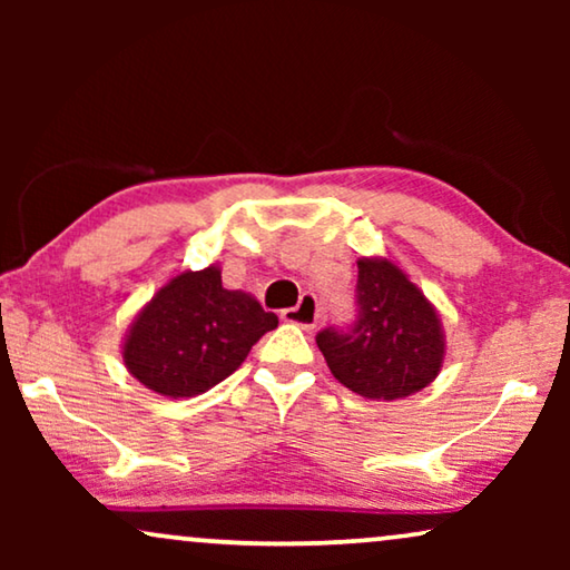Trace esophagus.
I'll return each mask as SVG.
<instances>
[{
	"label": "esophagus",
	"mask_w": 570,
	"mask_h": 570,
	"mask_svg": "<svg viewBox=\"0 0 570 570\" xmlns=\"http://www.w3.org/2000/svg\"><path fill=\"white\" fill-rule=\"evenodd\" d=\"M318 311H322V308H318L316 295L314 293H303L298 306L283 311V318H285V322H291V324L303 326V330H311V326L318 322Z\"/></svg>",
	"instance_id": "34e87169"
}]
</instances>
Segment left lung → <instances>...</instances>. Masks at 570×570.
Returning a JSON list of instances; mask_svg holds the SVG:
<instances>
[{
	"label": "left lung",
	"mask_w": 570,
	"mask_h": 570,
	"mask_svg": "<svg viewBox=\"0 0 570 570\" xmlns=\"http://www.w3.org/2000/svg\"><path fill=\"white\" fill-rule=\"evenodd\" d=\"M326 365L350 392L400 400L441 371L443 334L425 295L386 259L357 262L355 316L316 334Z\"/></svg>",
	"instance_id": "1"
}]
</instances>
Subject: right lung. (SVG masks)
<instances>
[{
  "instance_id": "right-lung-1",
  "label": "right lung",
  "mask_w": 570,
  "mask_h": 570,
  "mask_svg": "<svg viewBox=\"0 0 570 570\" xmlns=\"http://www.w3.org/2000/svg\"><path fill=\"white\" fill-rule=\"evenodd\" d=\"M275 326L252 295L225 291L220 269L181 272L137 316L124 363L153 392L194 396L228 379Z\"/></svg>"
}]
</instances>
